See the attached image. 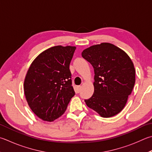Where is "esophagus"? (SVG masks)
I'll return each mask as SVG.
<instances>
[{"mask_svg":"<svg viewBox=\"0 0 152 152\" xmlns=\"http://www.w3.org/2000/svg\"><path fill=\"white\" fill-rule=\"evenodd\" d=\"M81 88H82L81 86H78L76 87V91H77V92L79 93L80 92V91H81Z\"/></svg>","mask_w":152,"mask_h":152,"instance_id":"1","label":"esophagus"}]
</instances>
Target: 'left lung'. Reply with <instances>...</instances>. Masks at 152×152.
I'll list each match as a JSON object with an SVG mask.
<instances>
[{
	"label": "left lung",
	"instance_id": "left-lung-1",
	"mask_svg": "<svg viewBox=\"0 0 152 152\" xmlns=\"http://www.w3.org/2000/svg\"><path fill=\"white\" fill-rule=\"evenodd\" d=\"M94 70V92L85 100L90 108L103 118H110L122 111L136 82V70L130 58L112 44L102 42L82 52Z\"/></svg>",
	"mask_w": 152,
	"mask_h": 152
}]
</instances>
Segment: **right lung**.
I'll list each match as a JSON object with an SVG mask.
<instances>
[{
    "instance_id": "add662e5",
    "label": "right lung",
    "mask_w": 152,
    "mask_h": 152,
    "mask_svg": "<svg viewBox=\"0 0 152 152\" xmlns=\"http://www.w3.org/2000/svg\"><path fill=\"white\" fill-rule=\"evenodd\" d=\"M76 46H56L45 50L33 60L24 82L30 108L46 122L65 112L75 94L69 66Z\"/></svg>"
}]
</instances>
